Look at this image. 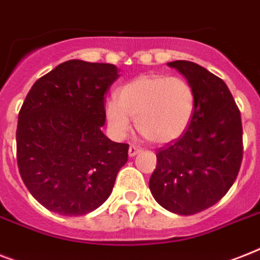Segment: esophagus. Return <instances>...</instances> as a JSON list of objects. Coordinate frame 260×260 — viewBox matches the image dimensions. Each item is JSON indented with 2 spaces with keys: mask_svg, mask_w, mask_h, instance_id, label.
Listing matches in <instances>:
<instances>
[{
  "mask_svg": "<svg viewBox=\"0 0 260 260\" xmlns=\"http://www.w3.org/2000/svg\"><path fill=\"white\" fill-rule=\"evenodd\" d=\"M140 152H141V149L139 148V147H136V145H131L128 153H129L131 157H134V156H136L137 153H140Z\"/></svg>",
  "mask_w": 260,
  "mask_h": 260,
  "instance_id": "1",
  "label": "esophagus"
}]
</instances>
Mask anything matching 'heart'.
<instances>
[{"instance_id":"b5f03b06","label":"heart","mask_w":260,"mask_h":260,"mask_svg":"<svg viewBox=\"0 0 260 260\" xmlns=\"http://www.w3.org/2000/svg\"><path fill=\"white\" fill-rule=\"evenodd\" d=\"M193 109L195 93L187 80L143 75L125 82L117 90V99L112 97L105 103V117L116 137L129 132L132 117L144 139L166 144L184 134Z\"/></svg>"}]
</instances>
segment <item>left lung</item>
Here are the masks:
<instances>
[{"label": "left lung", "mask_w": 260, "mask_h": 260, "mask_svg": "<svg viewBox=\"0 0 260 260\" xmlns=\"http://www.w3.org/2000/svg\"><path fill=\"white\" fill-rule=\"evenodd\" d=\"M195 93L191 123L178 140L157 149L149 179L152 196L166 210L193 215L227 193L243 157L240 112L225 82L191 61L168 62Z\"/></svg>", "instance_id": "1"}]
</instances>
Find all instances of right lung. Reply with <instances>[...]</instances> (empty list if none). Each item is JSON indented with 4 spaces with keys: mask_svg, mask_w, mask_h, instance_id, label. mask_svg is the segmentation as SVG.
I'll return each instance as SVG.
<instances>
[{
    "mask_svg": "<svg viewBox=\"0 0 260 260\" xmlns=\"http://www.w3.org/2000/svg\"><path fill=\"white\" fill-rule=\"evenodd\" d=\"M112 64L69 60L33 84L18 113L17 163L40 204L65 216L89 214L111 195L129 145L105 136Z\"/></svg>",
    "mask_w": 260,
    "mask_h": 260,
    "instance_id": "add662e5",
    "label": "right lung"
}]
</instances>
